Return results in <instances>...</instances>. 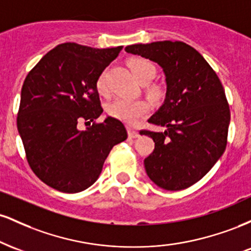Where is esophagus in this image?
Returning <instances> with one entry per match:
<instances>
[{
	"label": "esophagus",
	"instance_id": "obj_1",
	"mask_svg": "<svg viewBox=\"0 0 251 251\" xmlns=\"http://www.w3.org/2000/svg\"><path fill=\"white\" fill-rule=\"evenodd\" d=\"M127 132H128V137H129V138H137L138 135H139V133H138L137 129H134V128L129 127V128L127 129Z\"/></svg>",
	"mask_w": 251,
	"mask_h": 251
}]
</instances>
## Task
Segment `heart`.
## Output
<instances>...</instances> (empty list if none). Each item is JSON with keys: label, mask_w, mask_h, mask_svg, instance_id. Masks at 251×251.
I'll return each mask as SVG.
<instances>
[{"label": "heart", "mask_w": 251, "mask_h": 251, "mask_svg": "<svg viewBox=\"0 0 251 251\" xmlns=\"http://www.w3.org/2000/svg\"><path fill=\"white\" fill-rule=\"evenodd\" d=\"M131 68L134 76L142 83H149L157 74L154 65L152 62L144 59H137L131 62ZM97 89L100 94L108 93L107 79H106V72H102L97 79ZM150 105L146 100L137 99H125V98H118L107 105V113L114 119L126 124H134L139 118L145 116L149 112Z\"/></svg>", "instance_id": "heart-1"}]
</instances>
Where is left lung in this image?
Here are the masks:
<instances>
[{
  "mask_svg": "<svg viewBox=\"0 0 251 251\" xmlns=\"http://www.w3.org/2000/svg\"><path fill=\"white\" fill-rule=\"evenodd\" d=\"M125 50L157 62L165 74V100L149 123L166 129L140 131L154 142L144 160L146 174L164 190L189 188L226 151L230 109L223 86L206 60L181 41L139 43Z\"/></svg>",
  "mask_w": 251,
  "mask_h": 251,
  "instance_id": "obj_1",
  "label": "left lung"
}]
</instances>
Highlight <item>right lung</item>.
I'll return each instance as SVG.
<instances>
[{
  "mask_svg": "<svg viewBox=\"0 0 251 251\" xmlns=\"http://www.w3.org/2000/svg\"><path fill=\"white\" fill-rule=\"evenodd\" d=\"M122 50L61 43L25 76L17 129L30 169L57 191L75 194L89 188L112 148L127 138L120 120L94 122L103 111L97 79ZM80 121L89 125L85 131L77 126Z\"/></svg>",
  "mask_w": 251,
  "mask_h": 251,
  "instance_id": "1",
  "label": "right lung"
}]
</instances>
